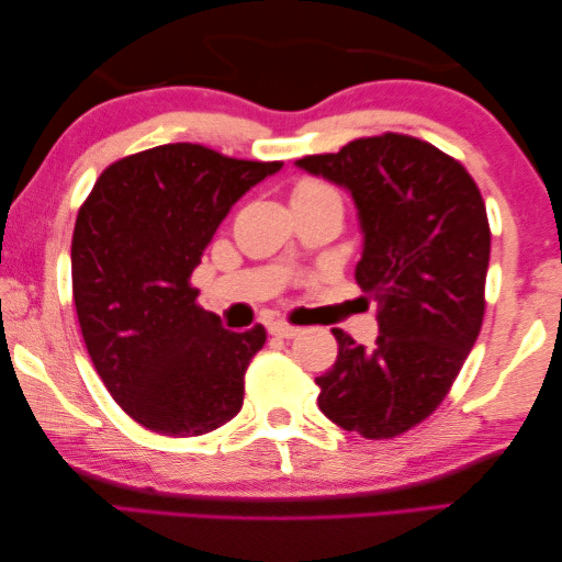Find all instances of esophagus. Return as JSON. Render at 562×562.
Wrapping results in <instances>:
<instances>
[{"mask_svg": "<svg viewBox=\"0 0 562 562\" xmlns=\"http://www.w3.org/2000/svg\"><path fill=\"white\" fill-rule=\"evenodd\" d=\"M269 334L279 336V338H293V336H299V328L283 324V321H276V324H269Z\"/></svg>", "mask_w": 562, "mask_h": 562, "instance_id": "esophagus-1", "label": "esophagus"}]
</instances>
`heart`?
<instances>
[{
  "instance_id": "1",
  "label": "heart",
  "mask_w": 562,
  "mask_h": 562,
  "mask_svg": "<svg viewBox=\"0 0 562 562\" xmlns=\"http://www.w3.org/2000/svg\"><path fill=\"white\" fill-rule=\"evenodd\" d=\"M291 201H303V204H316V201H338V194L324 181L306 179V181L296 183V189H293V194H291Z\"/></svg>"
}]
</instances>
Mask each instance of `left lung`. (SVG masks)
Segmentation results:
<instances>
[{"instance_id": "8db88e82", "label": "left lung", "mask_w": 562, "mask_h": 562, "mask_svg": "<svg viewBox=\"0 0 562 562\" xmlns=\"http://www.w3.org/2000/svg\"><path fill=\"white\" fill-rule=\"evenodd\" d=\"M296 167L351 194L363 234L356 281L379 303L371 348L334 328L338 358L318 375V408L381 440L434 413L481 334L491 228L461 164L413 136L356 139Z\"/></svg>"}]
</instances>
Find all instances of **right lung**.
<instances>
[{"label":"right lung","mask_w":562,"mask_h":562,"mask_svg":"<svg viewBox=\"0 0 562 562\" xmlns=\"http://www.w3.org/2000/svg\"><path fill=\"white\" fill-rule=\"evenodd\" d=\"M281 167L164 144L112 164L79 209L71 286L81 336L112 398L154 434L201 436L241 411L266 330H226L189 279L236 201Z\"/></svg>","instance_id":"right-lung-1"}]
</instances>
